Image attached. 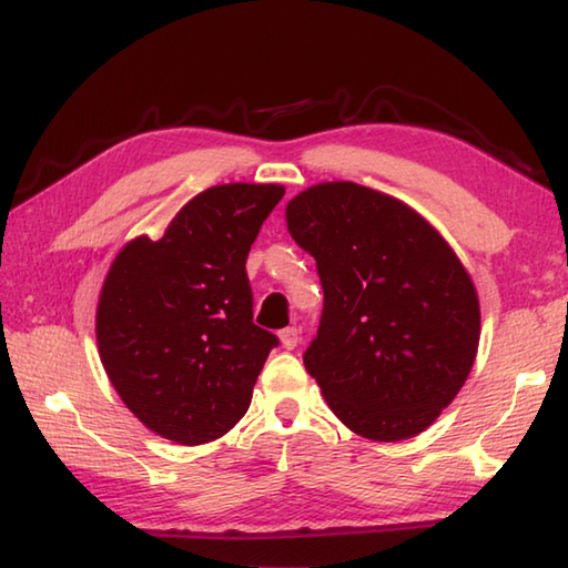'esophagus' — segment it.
Instances as JSON below:
<instances>
[{
	"mask_svg": "<svg viewBox=\"0 0 568 568\" xmlns=\"http://www.w3.org/2000/svg\"><path fill=\"white\" fill-rule=\"evenodd\" d=\"M281 344H283V348H287V352H291V348H295L300 344V329L297 327L283 329L281 332Z\"/></svg>",
	"mask_w": 568,
	"mask_h": 568,
	"instance_id": "1",
	"label": "esophagus"
}]
</instances>
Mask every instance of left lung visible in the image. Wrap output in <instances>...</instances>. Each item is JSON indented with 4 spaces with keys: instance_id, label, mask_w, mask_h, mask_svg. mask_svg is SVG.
I'll return each instance as SVG.
<instances>
[{
    "instance_id": "8db88e82",
    "label": "left lung",
    "mask_w": 568,
    "mask_h": 568,
    "mask_svg": "<svg viewBox=\"0 0 568 568\" xmlns=\"http://www.w3.org/2000/svg\"><path fill=\"white\" fill-rule=\"evenodd\" d=\"M285 220L317 261L324 307L303 361L332 413L376 442L425 432L478 352V295L462 261L415 210L356 183L307 187Z\"/></svg>"
}]
</instances>
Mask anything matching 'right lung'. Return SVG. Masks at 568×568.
Here are the masks:
<instances>
[{
  "label": "right lung",
  "mask_w": 568,
  "mask_h": 568,
  "mask_svg": "<svg viewBox=\"0 0 568 568\" xmlns=\"http://www.w3.org/2000/svg\"><path fill=\"white\" fill-rule=\"evenodd\" d=\"M283 185H214L119 251L98 305L102 366L161 437L197 446L246 415L277 336L253 324L246 258Z\"/></svg>",
  "instance_id": "1"
}]
</instances>
